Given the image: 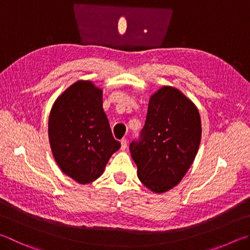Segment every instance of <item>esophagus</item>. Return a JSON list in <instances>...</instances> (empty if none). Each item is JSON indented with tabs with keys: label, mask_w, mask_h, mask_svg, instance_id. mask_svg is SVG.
<instances>
[{
	"label": "esophagus",
	"mask_w": 250,
	"mask_h": 250,
	"mask_svg": "<svg viewBox=\"0 0 250 250\" xmlns=\"http://www.w3.org/2000/svg\"><path fill=\"white\" fill-rule=\"evenodd\" d=\"M126 146H128V142H126L125 139H122L121 140V149H122V151H125Z\"/></svg>",
	"instance_id": "obj_1"
}]
</instances>
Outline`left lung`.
<instances>
[{
	"instance_id": "8db88e82",
	"label": "left lung",
	"mask_w": 250,
	"mask_h": 250,
	"mask_svg": "<svg viewBox=\"0 0 250 250\" xmlns=\"http://www.w3.org/2000/svg\"><path fill=\"white\" fill-rule=\"evenodd\" d=\"M201 141L196 105L171 86H163L148 102L140 139L130 144L138 177L156 193L178 185L192 165Z\"/></svg>"
}]
</instances>
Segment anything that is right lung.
I'll return each instance as SVG.
<instances>
[{
    "mask_svg": "<svg viewBox=\"0 0 250 250\" xmlns=\"http://www.w3.org/2000/svg\"><path fill=\"white\" fill-rule=\"evenodd\" d=\"M49 141L54 160L65 175L85 185L101 177L120 148L103 109V89L78 81L57 98L49 116Z\"/></svg>",
    "mask_w": 250,
    "mask_h": 250,
    "instance_id": "1",
    "label": "right lung"
}]
</instances>
